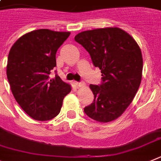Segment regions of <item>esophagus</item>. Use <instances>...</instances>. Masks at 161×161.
Instances as JSON below:
<instances>
[{"label": "esophagus", "instance_id": "34e87169", "mask_svg": "<svg viewBox=\"0 0 161 161\" xmlns=\"http://www.w3.org/2000/svg\"><path fill=\"white\" fill-rule=\"evenodd\" d=\"M75 85L76 87H80V86H84L85 83L83 82H75Z\"/></svg>", "mask_w": 161, "mask_h": 161}]
</instances>
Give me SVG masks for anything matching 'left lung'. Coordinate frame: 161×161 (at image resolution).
<instances>
[{"label":"left lung","instance_id":"left-lung-1","mask_svg":"<svg viewBox=\"0 0 161 161\" xmlns=\"http://www.w3.org/2000/svg\"><path fill=\"white\" fill-rule=\"evenodd\" d=\"M75 40L88 52L93 65L102 74L100 85H90L94 100L84 108V113L100 122L117 119L130 104L140 85V47L127 32L117 27L85 31Z\"/></svg>","mask_w":161,"mask_h":161}]
</instances>
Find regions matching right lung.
Segmentation results:
<instances>
[{
    "mask_svg": "<svg viewBox=\"0 0 161 161\" xmlns=\"http://www.w3.org/2000/svg\"><path fill=\"white\" fill-rule=\"evenodd\" d=\"M70 32L40 29L26 33L10 48L6 74L16 101L30 117L48 121L61 111L64 97L71 87L57 75L50 74L57 65V49Z\"/></svg>",
    "mask_w": 161,
    "mask_h": 161,
    "instance_id": "right-lung-1",
    "label": "right lung"
}]
</instances>
